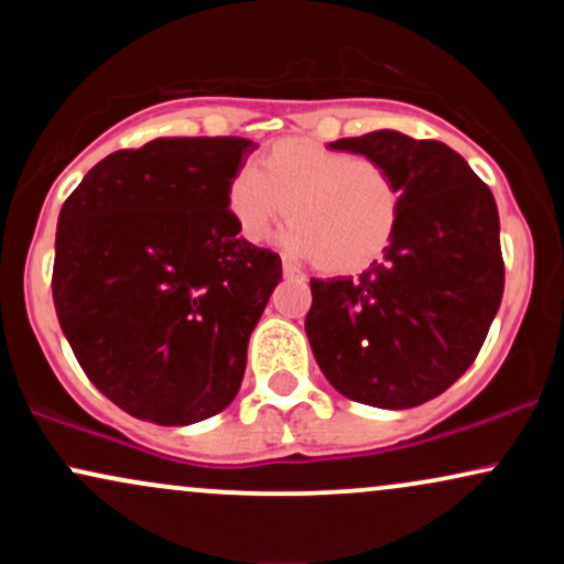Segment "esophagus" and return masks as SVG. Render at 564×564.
Listing matches in <instances>:
<instances>
[{"label": "esophagus", "mask_w": 564, "mask_h": 564, "mask_svg": "<svg viewBox=\"0 0 564 564\" xmlns=\"http://www.w3.org/2000/svg\"><path fill=\"white\" fill-rule=\"evenodd\" d=\"M283 278H294V281H302V273H300V268H294V264L291 262H283Z\"/></svg>", "instance_id": "obj_1"}]
</instances>
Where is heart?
<instances>
[{
    "label": "heart",
    "mask_w": 564,
    "mask_h": 564,
    "mask_svg": "<svg viewBox=\"0 0 564 564\" xmlns=\"http://www.w3.org/2000/svg\"><path fill=\"white\" fill-rule=\"evenodd\" d=\"M228 209L246 241H268L283 219L286 243L323 273H360L390 249L403 217V187L377 159L304 138L275 140L228 185Z\"/></svg>",
    "instance_id": "heart-1"
}]
</instances>
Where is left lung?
Returning <instances> with one entry per match:
<instances>
[{
  "label": "left lung",
  "instance_id": "left-lung-1",
  "mask_svg": "<svg viewBox=\"0 0 564 564\" xmlns=\"http://www.w3.org/2000/svg\"><path fill=\"white\" fill-rule=\"evenodd\" d=\"M328 148L384 164L403 187V217L364 275L310 281V347L334 390L355 403L422 405L475 364L501 304L494 193L437 140L379 129Z\"/></svg>",
  "mask_w": 564,
  "mask_h": 564
}]
</instances>
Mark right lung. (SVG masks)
<instances>
[{
	"instance_id": "add662e5",
	"label": "right lung",
	"mask_w": 564,
	"mask_h": 564,
	"mask_svg": "<svg viewBox=\"0 0 564 564\" xmlns=\"http://www.w3.org/2000/svg\"><path fill=\"white\" fill-rule=\"evenodd\" d=\"M254 142L159 138L106 156L57 217L53 300L87 379L185 426L232 403L281 257L238 236L228 185Z\"/></svg>"
}]
</instances>
